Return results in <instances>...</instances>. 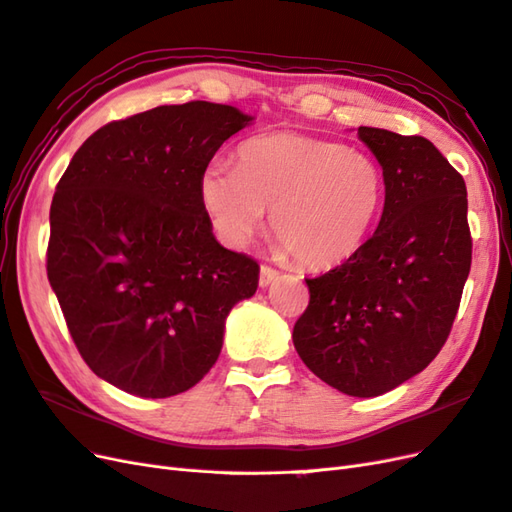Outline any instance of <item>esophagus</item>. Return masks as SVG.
<instances>
[{
    "instance_id": "1",
    "label": "esophagus",
    "mask_w": 512,
    "mask_h": 512,
    "mask_svg": "<svg viewBox=\"0 0 512 512\" xmlns=\"http://www.w3.org/2000/svg\"><path fill=\"white\" fill-rule=\"evenodd\" d=\"M277 273L275 269H271V267H267V265H262L260 267V275H258V284H260V288H267L273 280H277Z\"/></svg>"
}]
</instances>
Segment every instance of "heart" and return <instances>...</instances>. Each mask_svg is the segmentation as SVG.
<instances>
[{"mask_svg":"<svg viewBox=\"0 0 512 512\" xmlns=\"http://www.w3.org/2000/svg\"><path fill=\"white\" fill-rule=\"evenodd\" d=\"M239 164L211 160L198 192L218 237L243 245L265 222L307 269H331L361 252L384 205V170L367 151L305 134H262Z\"/></svg>","mask_w":512,"mask_h":512,"instance_id":"1","label":"heart"}]
</instances>
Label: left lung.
Segmentation results:
<instances>
[{
	"mask_svg": "<svg viewBox=\"0 0 512 512\" xmlns=\"http://www.w3.org/2000/svg\"><path fill=\"white\" fill-rule=\"evenodd\" d=\"M384 170V209L344 265L305 280L301 361L333 389L378 397L436 359L472 265L466 181L423 136L359 128Z\"/></svg>",
	"mask_w": 512,
	"mask_h": 512,
	"instance_id": "obj_1",
	"label": "left lung"
}]
</instances>
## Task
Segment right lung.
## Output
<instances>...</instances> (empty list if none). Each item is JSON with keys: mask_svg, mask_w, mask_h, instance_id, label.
I'll use <instances>...</instances> for the list:
<instances>
[{"mask_svg": "<svg viewBox=\"0 0 512 512\" xmlns=\"http://www.w3.org/2000/svg\"><path fill=\"white\" fill-rule=\"evenodd\" d=\"M254 117L213 102L106 123L51 203L46 273L89 369L136 397L192 389L215 365L258 262L213 237L200 170Z\"/></svg>", "mask_w": 512, "mask_h": 512, "instance_id": "right-lung-1", "label": "right lung"}]
</instances>
